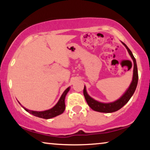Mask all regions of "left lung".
I'll use <instances>...</instances> for the list:
<instances>
[{"instance_id": "8db88e82", "label": "left lung", "mask_w": 150, "mask_h": 150, "mask_svg": "<svg viewBox=\"0 0 150 150\" xmlns=\"http://www.w3.org/2000/svg\"><path fill=\"white\" fill-rule=\"evenodd\" d=\"M122 44L124 45L127 50H128L129 54H130L131 57H132L133 62H134V70H133V79L132 83H131L130 87H129L126 93H125L120 99L114 102L107 104L102 103V102H99L96 101L95 100H93V98L90 97V96L87 94L85 87H84L83 94L84 96H85L86 101H87L88 105H89L93 110H95V111L101 112H112L120 110L121 108H122L123 106L130 100V98L132 97V96L134 94L135 89H136L139 79L136 59H135L134 56H133L132 53L130 51V49L128 48V46H127L124 43L122 42Z\"/></svg>"}]
</instances>
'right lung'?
I'll return each mask as SVG.
<instances>
[{
	"mask_svg": "<svg viewBox=\"0 0 150 150\" xmlns=\"http://www.w3.org/2000/svg\"><path fill=\"white\" fill-rule=\"evenodd\" d=\"M69 87L67 88L65 90V91L63 92V93L61 96V97L59 99V102H57V104L55 105L54 107L51 108V109L45 110V111H33V110H30L26 109V108H24V110L26 111L29 112V113L32 114L33 115L38 117L43 118V119H50L52 117H54L57 115H59L62 114L63 111L65 110V98L67 92L69 91Z\"/></svg>",
	"mask_w": 150,
	"mask_h": 150,
	"instance_id": "1",
	"label": "right lung"
}]
</instances>
